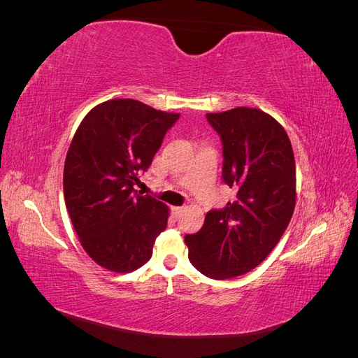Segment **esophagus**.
Listing matches in <instances>:
<instances>
[{"label":"esophagus","mask_w":358,"mask_h":358,"mask_svg":"<svg viewBox=\"0 0 358 358\" xmlns=\"http://www.w3.org/2000/svg\"><path fill=\"white\" fill-rule=\"evenodd\" d=\"M182 212H183V208H171V216H173V218H175V220H179V218H180Z\"/></svg>","instance_id":"34e87169"}]
</instances>
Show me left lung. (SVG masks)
Listing matches in <instances>:
<instances>
[{
    "label": "left lung",
    "instance_id": "8db88e82",
    "mask_svg": "<svg viewBox=\"0 0 358 358\" xmlns=\"http://www.w3.org/2000/svg\"><path fill=\"white\" fill-rule=\"evenodd\" d=\"M206 117L221 137L222 180L236 200L209 210L185 243L199 272L229 279L251 272L282 237L296 206V162L285 129L262 110L237 107Z\"/></svg>",
    "mask_w": 358,
    "mask_h": 358
}]
</instances>
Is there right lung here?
Instances as JSON below:
<instances>
[{"instance_id": "add662e5", "label": "right lung", "mask_w": 358, "mask_h": 358, "mask_svg": "<svg viewBox=\"0 0 358 358\" xmlns=\"http://www.w3.org/2000/svg\"><path fill=\"white\" fill-rule=\"evenodd\" d=\"M179 116L131 99L109 100L85 116L73 137L64 199L83 249L112 272L128 273L149 262L167 227V206L134 185Z\"/></svg>"}]
</instances>
